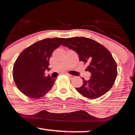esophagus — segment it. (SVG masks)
I'll return each instance as SVG.
<instances>
[{
	"label": "esophagus",
	"instance_id": "esophagus-1",
	"mask_svg": "<svg viewBox=\"0 0 135 135\" xmlns=\"http://www.w3.org/2000/svg\"><path fill=\"white\" fill-rule=\"evenodd\" d=\"M67 75L70 78V79H73L74 78H75V76H74L73 75H70V74H67Z\"/></svg>",
	"mask_w": 135,
	"mask_h": 135
}]
</instances>
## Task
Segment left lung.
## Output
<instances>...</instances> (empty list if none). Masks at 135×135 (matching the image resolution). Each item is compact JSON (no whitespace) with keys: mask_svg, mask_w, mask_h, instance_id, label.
Wrapping results in <instances>:
<instances>
[{"mask_svg":"<svg viewBox=\"0 0 135 135\" xmlns=\"http://www.w3.org/2000/svg\"><path fill=\"white\" fill-rule=\"evenodd\" d=\"M62 45L75 51L80 61L89 64L86 70L91 73L90 78H82V86L76 88L79 94L95 99L110 90L117 77V64L105 47L94 40L78 37L66 38Z\"/></svg>","mask_w":135,"mask_h":135,"instance_id":"1","label":"left lung"}]
</instances>
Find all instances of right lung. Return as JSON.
Returning <instances> with one entry per match:
<instances>
[{"label":"right lung","mask_w":135,"mask_h":135,"mask_svg":"<svg viewBox=\"0 0 135 135\" xmlns=\"http://www.w3.org/2000/svg\"><path fill=\"white\" fill-rule=\"evenodd\" d=\"M65 38H53L38 41L22 51L13 67V79L19 90L28 97L40 98L48 93L56 79L45 76L50 70L49 59Z\"/></svg>","instance_id":"obj_1"}]
</instances>
